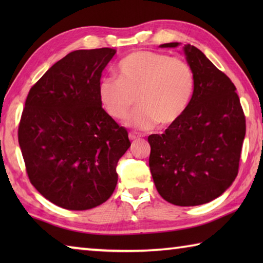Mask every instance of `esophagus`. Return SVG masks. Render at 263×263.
<instances>
[{
  "mask_svg": "<svg viewBox=\"0 0 263 263\" xmlns=\"http://www.w3.org/2000/svg\"><path fill=\"white\" fill-rule=\"evenodd\" d=\"M141 136L139 135V133H137V132H133V131H131L130 133H128V138H130V140H136V139H139Z\"/></svg>",
  "mask_w": 263,
  "mask_h": 263,
  "instance_id": "obj_1",
  "label": "esophagus"
}]
</instances>
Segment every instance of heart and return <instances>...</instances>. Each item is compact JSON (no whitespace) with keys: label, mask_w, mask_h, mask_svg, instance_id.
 Returning <instances> with one entry per match:
<instances>
[{"label":"heart","mask_w":263,"mask_h":263,"mask_svg":"<svg viewBox=\"0 0 263 263\" xmlns=\"http://www.w3.org/2000/svg\"><path fill=\"white\" fill-rule=\"evenodd\" d=\"M117 78H103L99 99L111 118L124 119L136 103L126 124L151 128L167 126L185 112L195 87L191 66L181 58L152 51L130 53L119 61Z\"/></svg>","instance_id":"heart-1"}]
</instances>
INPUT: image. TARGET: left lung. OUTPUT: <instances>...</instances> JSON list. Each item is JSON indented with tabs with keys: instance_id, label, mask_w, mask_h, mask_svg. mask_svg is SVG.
<instances>
[{
	"instance_id": "obj_1",
	"label": "left lung",
	"mask_w": 263,
	"mask_h": 263,
	"mask_svg": "<svg viewBox=\"0 0 263 263\" xmlns=\"http://www.w3.org/2000/svg\"><path fill=\"white\" fill-rule=\"evenodd\" d=\"M183 51L194 70V94L179 121L148 137L149 169L163 199L195 206L213 201L237 177L246 118L228 75L197 47L186 44Z\"/></svg>"
}]
</instances>
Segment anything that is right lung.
<instances>
[{"label":"right lung","mask_w":263,"mask_h":263,"mask_svg":"<svg viewBox=\"0 0 263 263\" xmlns=\"http://www.w3.org/2000/svg\"><path fill=\"white\" fill-rule=\"evenodd\" d=\"M115 54L109 47L70 52L26 97L18 142L29 180L67 210L108 201L117 184L118 160L131 145L127 131L99 99L102 72Z\"/></svg>","instance_id":"right-lung-1"}]
</instances>
